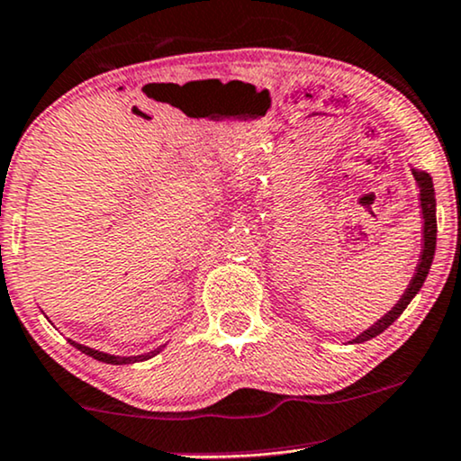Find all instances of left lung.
Returning a JSON list of instances; mask_svg holds the SVG:
<instances>
[{
  "label": "left lung",
  "mask_w": 461,
  "mask_h": 461,
  "mask_svg": "<svg viewBox=\"0 0 461 461\" xmlns=\"http://www.w3.org/2000/svg\"><path fill=\"white\" fill-rule=\"evenodd\" d=\"M412 176H415L417 189H419V208H421V219H423V230H421V255H419L415 274H412L411 283L406 285V291L400 295V300L395 302L392 311L383 314L376 323H372L368 330H364L357 334L353 340H348L351 345H357V342H366L370 338H376L383 334L389 325H392L395 319L404 312V308L411 304V300L419 294V289L423 287L425 278H428L429 266L434 261V250H436V194H434V183L432 176H429L425 170H419V167H411Z\"/></svg>",
  "instance_id": "1"
}]
</instances>
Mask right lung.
<instances>
[{
	"label": "right lung",
	"mask_w": 461,
	"mask_h": 461,
	"mask_svg": "<svg viewBox=\"0 0 461 461\" xmlns=\"http://www.w3.org/2000/svg\"><path fill=\"white\" fill-rule=\"evenodd\" d=\"M69 345L78 348L80 353L89 355V357H93V359L104 361V364H113V366H123V364H136V361H147V359H150V357H155L157 353H161L163 347H166V345H161V347H157V348H153V351H149V353H142V355H127V357H125V355H110V353L97 351V348H91V347H86V345H80V342H74V340H69Z\"/></svg>",
	"instance_id": "right-lung-1"
}]
</instances>
